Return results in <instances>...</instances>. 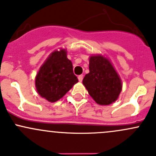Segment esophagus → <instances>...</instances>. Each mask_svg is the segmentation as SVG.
<instances>
[{
  "mask_svg": "<svg viewBox=\"0 0 156 156\" xmlns=\"http://www.w3.org/2000/svg\"><path fill=\"white\" fill-rule=\"evenodd\" d=\"M83 75H80V76H78V80L80 82L83 81Z\"/></svg>",
  "mask_w": 156,
  "mask_h": 156,
  "instance_id": "obj_1",
  "label": "esophagus"
}]
</instances>
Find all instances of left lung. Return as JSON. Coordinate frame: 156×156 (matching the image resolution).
<instances>
[{
    "mask_svg": "<svg viewBox=\"0 0 156 156\" xmlns=\"http://www.w3.org/2000/svg\"><path fill=\"white\" fill-rule=\"evenodd\" d=\"M89 60V73L83 78V84L98 104L106 106L113 104L122 89L119 75L106 56L91 55Z\"/></svg>",
    "mask_w": 156,
    "mask_h": 156,
    "instance_id": "obj_1",
    "label": "left lung"
}]
</instances>
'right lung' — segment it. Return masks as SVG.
Here are the masks:
<instances>
[{
  "label": "right lung",
  "instance_id": "add662e5",
  "mask_svg": "<svg viewBox=\"0 0 156 156\" xmlns=\"http://www.w3.org/2000/svg\"><path fill=\"white\" fill-rule=\"evenodd\" d=\"M77 82L67 50L60 49L53 51L40 67L35 77V87L41 97L53 103L64 97Z\"/></svg>",
  "mask_w": 156,
  "mask_h": 156
}]
</instances>
